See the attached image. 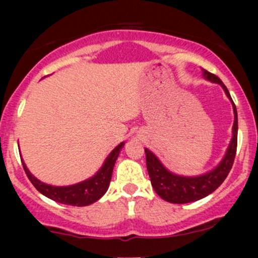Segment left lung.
I'll list each match as a JSON object with an SVG mask.
<instances>
[{
	"label": "left lung",
	"instance_id": "obj_1",
	"mask_svg": "<svg viewBox=\"0 0 258 258\" xmlns=\"http://www.w3.org/2000/svg\"><path fill=\"white\" fill-rule=\"evenodd\" d=\"M202 75L207 81L217 83L223 88L225 95L230 100L234 109V125H232V136L225 155L220 163L211 170L197 176H183L168 170L163 163L158 160L156 155L146 148L147 169L149 174L151 185L161 199L170 203L184 204L199 201L210 195L220 186L230 171L234 163L236 148H237V110L234 101L229 94V90L223 82L216 75L202 69Z\"/></svg>",
	"mask_w": 258,
	"mask_h": 258
}]
</instances>
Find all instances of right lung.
<instances>
[{
  "instance_id": "add662e5",
  "label": "right lung",
  "mask_w": 258,
  "mask_h": 258,
  "mask_svg": "<svg viewBox=\"0 0 258 258\" xmlns=\"http://www.w3.org/2000/svg\"><path fill=\"white\" fill-rule=\"evenodd\" d=\"M123 147H124V142L119 143L108 155L104 163L102 164V167L98 169V171L94 176H91L88 179H84L82 182L76 183V184L66 186H55L41 182L40 179H37L29 171V169L27 168L26 163H24L23 158H21V161H22L23 169L26 171L28 178L30 179L33 185L42 195L62 204H68V206L74 207H84L96 202L107 192L109 184H110L114 165Z\"/></svg>"
}]
</instances>
